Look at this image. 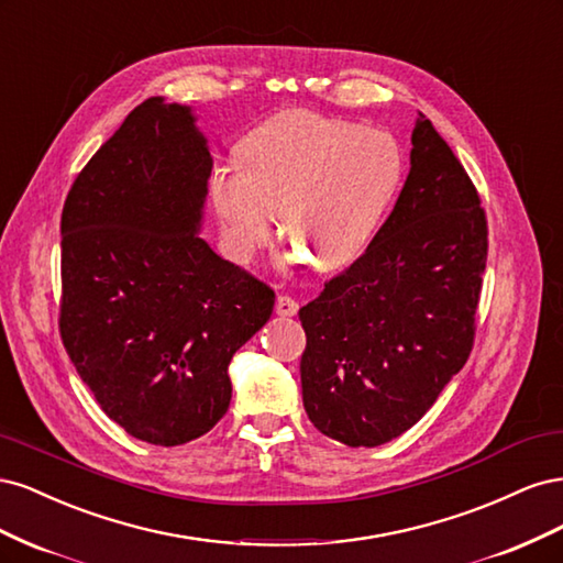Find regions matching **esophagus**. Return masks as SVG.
Instances as JSON below:
<instances>
[{
  "instance_id": "34e87169",
  "label": "esophagus",
  "mask_w": 563,
  "mask_h": 563,
  "mask_svg": "<svg viewBox=\"0 0 563 563\" xmlns=\"http://www.w3.org/2000/svg\"><path fill=\"white\" fill-rule=\"evenodd\" d=\"M275 312L279 317H296L298 314V302L288 296H279L275 302Z\"/></svg>"
}]
</instances>
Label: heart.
<instances>
[{
	"instance_id": "b5f03b06",
	"label": "heart",
	"mask_w": 563,
	"mask_h": 563,
	"mask_svg": "<svg viewBox=\"0 0 563 563\" xmlns=\"http://www.w3.org/2000/svg\"><path fill=\"white\" fill-rule=\"evenodd\" d=\"M406 157L389 131L310 110H284L216 162L209 197L234 258L267 244L275 211L294 258L321 269L354 263L395 207Z\"/></svg>"
}]
</instances>
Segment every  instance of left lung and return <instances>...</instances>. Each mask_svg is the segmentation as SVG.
<instances>
[{
  "label": "left lung",
  "mask_w": 563,
  "mask_h": 563,
  "mask_svg": "<svg viewBox=\"0 0 563 563\" xmlns=\"http://www.w3.org/2000/svg\"><path fill=\"white\" fill-rule=\"evenodd\" d=\"M411 172L376 240L300 308L302 404L347 446H380L465 366L486 269V218L465 168L418 112Z\"/></svg>",
  "instance_id": "8db88e82"
}]
</instances>
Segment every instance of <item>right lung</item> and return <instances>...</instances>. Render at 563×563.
<instances>
[{"instance_id":"right-lung-1","label":"right lung","mask_w":563,"mask_h":563,"mask_svg":"<svg viewBox=\"0 0 563 563\" xmlns=\"http://www.w3.org/2000/svg\"><path fill=\"white\" fill-rule=\"evenodd\" d=\"M213 157L192 106L131 110L67 192L60 335L131 437L180 446L225 416L228 366L275 294L201 240Z\"/></svg>"}]
</instances>
